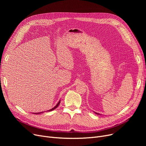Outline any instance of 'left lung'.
Instances as JSON below:
<instances>
[{
  "instance_id": "obj_1",
  "label": "left lung",
  "mask_w": 146,
  "mask_h": 146,
  "mask_svg": "<svg viewBox=\"0 0 146 146\" xmlns=\"http://www.w3.org/2000/svg\"><path fill=\"white\" fill-rule=\"evenodd\" d=\"M95 112V113H96V114H97V115H101V114H100V113H97V112Z\"/></svg>"
}]
</instances>
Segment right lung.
<instances>
[{
  "instance_id": "1",
  "label": "right lung",
  "mask_w": 146,
  "mask_h": 146,
  "mask_svg": "<svg viewBox=\"0 0 146 146\" xmlns=\"http://www.w3.org/2000/svg\"><path fill=\"white\" fill-rule=\"evenodd\" d=\"M60 103V100L58 102V103L57 104V105H56L54 107V108H52V109H50V110H48V111H47V112H48V111H52V110H55L56 108H57V106L59 105ZM46 112V111L40 112H38V113H35V114H39V113H43V112Z\"/></svg>"
}]
</instances>
